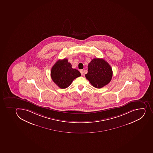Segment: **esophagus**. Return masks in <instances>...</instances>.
<instances>
[{
  "label": "esophagus",
  "mask_w": 153,
  "mask_h": 153,
  "mask_svg": "<svg viewBox=\"0 0 153 153\" xmlns=\"http://www.w3.org/2000/svg\"><path fill=\"white\" fill-rule=\"evenodd\" d=\"M80 73H81V75H83V70H80Z\"/></svg>",
  "instance_id": "obj_1"
}]
</instances>
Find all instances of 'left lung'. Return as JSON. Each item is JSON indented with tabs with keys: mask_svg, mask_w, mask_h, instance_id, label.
<instances>
[{
	"mask_svg": "<svg viewBox=\"0 0 153 153\" xmlns=\"http://www.w3.org/2000/svg\"><path fill=\"white\" fill-rule=\"evenodd\" d=\"M113 71L110 65L102 59H94L89 63L85 77L94 87L102 88L112 79Z\"/></svg>",
	"mask_w": 153,
	"mask_h": 153,
	"instance_id": "1",
	"label": "left lung"
}]
</instances>
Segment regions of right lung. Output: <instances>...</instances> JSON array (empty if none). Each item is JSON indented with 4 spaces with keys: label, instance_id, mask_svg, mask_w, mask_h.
Returning a JSON list of instances; mask_svg holds the SVG:
<instances>
[{
    "label": "right lung",
    "instance_id": "add662e5",
    "mask_svg": "<svg viewBox=\"0 0 153 153\" xmlns=\"http://www.w3.org/2000/svg\"><path fill=\"white\" fill-rule=\"evenodd\" d=\"M80 76V73L72 68V65L66 59L57 60L51 71L53 81L61 89L68 87L74 79Z\"/></svg>",
    "mask_w": 153,
    "mask_h": 153
}]
</instances>
